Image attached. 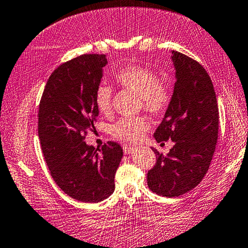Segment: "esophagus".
Listing matches in <instances>:
<instances>
[{
  "instance_id": "34e87169",
  "label": "esophagus",
  "mask_w": 248,
  "mask_h": 248,
  "mask_svg": "<svg viewBox=\"0 0 248 248\" xmlns=\"http://www.w3.org/2000/svg\"><path fill=\"white\" fill-rule=\"evenodd\" d=\"M135 150L134 146H131V145H127V144H124L123 145V151L125 154H132L133 151Z\"/></svg>"
}]
</instances>
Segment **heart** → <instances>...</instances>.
<instances>
[{
  "label": "heart",
  "instance_id": "obj_1",
  "mask_svg": "<svg viewBox=\"0 0 248 248\" xmlns=\"http://www.w3.org/2000/svg\"><path fill=\"white\" fill-rule=\"evenodd\" d=\"M114 79L120 86L132 91L140 96L142 108L151 114H161L170 102L169 87L159 83L154 72L142 66H127L117 71ZM112 90L102 84L95 92V105L102 114L111 109ZM148 129L147 122L142 117H124L111 126V134L126 143H135L142 139Z\"/></svg>",
  "mask_w": 248,
  "mask_h": 248
}]
</instances>
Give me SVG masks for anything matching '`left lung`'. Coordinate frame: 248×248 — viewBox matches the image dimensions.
Wrapping results in <instances>:
<instances>
[{"instance_id":"obj_1","label":"left lung","mask_w":248,"mask_h":248,"mask_svg":"<svg viewBox=\"0 0 248 248\" xmlns=\"http://www.w3.org/2000/svg\"><path fill=\"white\" fill-rule=\"evenodd\" d=\"M175 85L170 105L154 137L170 140L167 155L156 154L147 185L158 195L181 196L196 187L207 173L218 136V106L211 78L199 62L170 51Z\"/></svg>"}]
</instances>
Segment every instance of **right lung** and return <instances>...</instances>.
<instances>
[{"mask_svg": "<svg viewBox=\"0 0 248 248\" xmlns=\"http://www.w3.org/2000/svg\"><path fill=\"white\" fill-rule=\"evenodd\" d=\"M106 55L85 54L60 65L49 76L39 109V137L53 180L72 199L98 203L113 194L123 157L119 144L87 145L84 134L94 128L98 109L95 92Z\"/></svg>", "mask_w": 248, "mask_h": 248, "instance_id": "right-lung-1", "label": "right lung"}]
</instances>
